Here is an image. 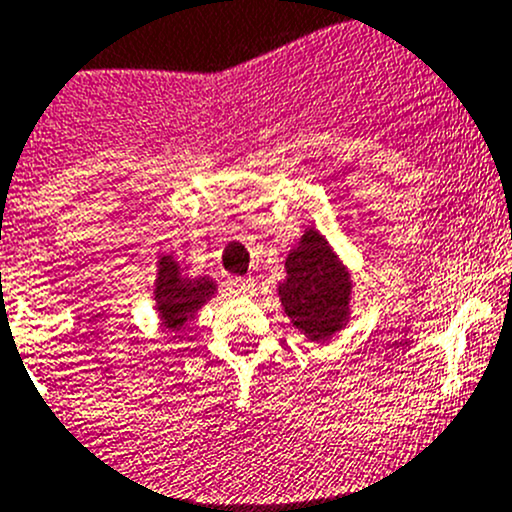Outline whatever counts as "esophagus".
Instances as JSON below:
<instances>
[{
    "instance_id": "34e87169",
    "label": "esophagus",
    "mask_w": 512,
    "mask_h": 512,
    "mask_svg": "<svg viewBox=\"0 0 512 512\" xmlns=\"http://www.w3.org/2000/svg\"><path fill=\"white\" fill-rule=\"evenodd\" d=\"M227 289H230L232 294H240V297H250V294H255V280L252 277H230L227 280Z\"/></svg>"
}]
</instances>
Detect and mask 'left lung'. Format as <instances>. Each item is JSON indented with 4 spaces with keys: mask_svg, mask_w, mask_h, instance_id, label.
Returning <instances> with one entry per match:
<instances>
[{
    "mask_svg": "<svg viewBox=\"0 0 512 512\" xmlns=\"http://www.w3.org/2000/svg\"><path fill=\"white\" fill-rule=\"evenodd\" d=\"M287 280L277 287L285 314L309 342H327L349 322L352 277L324 235L309 227L289 250Z\"/></svg>",
    "mask_w": 512,
    "mask_h": 512,
    "instance_id": "obj_1",
    "label": "left lung"
}]
</instances>
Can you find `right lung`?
I'll use <instances>...</instances> for the list:
<instances>
[{"mask_svg": "<svg viewBox=\"0 0 512 512\" xmlns=\"http://www.w3.org/2000/svg\"><path fill=\"white\" fill-rule=\"evenodd\" d=\"M215 294V282L210 277L183 275L178 262L170 255L158 260V277L153 297H156L158 317L165 329H180L200 307Z\"/></svg>", "mask_w": 512, "mask_h": 512, "instance_id": "obj_1", "label": "right lung"}]
</instances>
